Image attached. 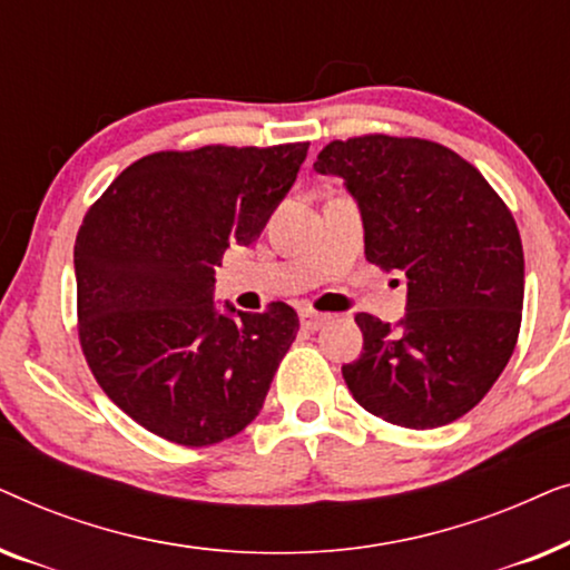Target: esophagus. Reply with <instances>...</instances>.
I'll list each match as a JSON object with an SVG mask.
<instances>
[{
	"label": "esophagus",
	"mask_w": 570,
	"mask_h": 570,
	"mask_svg": "<svg viewBox=\"0 0 570 570\" xmlns=\"http://www.w3.org/2000/svg\"><path fill=\"white\" fill-rule=\"evenodd\" d=\"M326 322H330V316L316 314V311H303V314H301L303 330H308V332H318Z\"/></svg>",
	"instance_id": "1"
}]
</instances>
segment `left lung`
<instances>
[{
    "mask_svg": "<svg viewBox=\"0 0 570 570\" xmlns=\"http://www.w3.org/2000/svg\"><path fill=\"white\" fill-rule=\"evenodd\" d=\"M314 170L340 176L357 202L365 259L407 277L400 322L355 316L363 353L342 365L347 389L386 423H454L517 347L524 252L509 207L462 155L428 139H337Z\"/></svg>",
    "mask_w": 570,
    "mask_h": 570,
    "instance_id": "1",
    "label": "left lung"
}]
</instances>
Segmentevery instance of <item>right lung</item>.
Returning a JSON list of instances; mask_svg holds the SVG:
<instances>
[{"label": "right lung", "mask_w": 570, "mask_h": 570, "mask_svg": "<svg viewBox=\"0 0 570 570\" xmlns=\"http://www.w3.org/2000/svg\"><path fill=\"white\" fill-rule=\"evenodd\" d=\"M308 142L153 153L124 168L75 240L82 353L131 420L181 446H209L259 415L298 314L215 303L230 244L259 238Z\"/></svg>", "instance_id": "1"}]
</instances>
